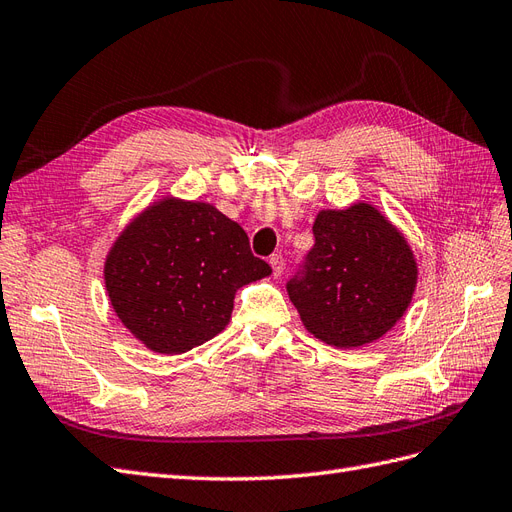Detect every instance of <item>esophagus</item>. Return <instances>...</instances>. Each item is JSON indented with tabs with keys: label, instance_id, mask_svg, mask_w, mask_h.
<instances>
[{
	"label": "esophagus",
	"instance_id": "34e87169",
	"mask_svg": "<svg viewBox=\"0 0 512 512\" xmlns=\"http://www.w3.org/2000/svg\"><path fill=\"white\" fill-rule=\"evenodd\" d=\"M270 266H272V274H274V276H281V274H283V268H285L283 255H272V257H270Z\"/></svg>",
	"mask_w": 512,
	"mask_h": 512
}]
</instances>
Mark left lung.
<instances>
[{
	"instance_id": "obj_1",
	"label": "left lung",
	"mask_w": 512,
	"mask_h": 512,
	"mask_svg": "<svg viewBox=\"0 0 512 512\" xmlns=\"http://www.w3.org/2000/svg\"><path fill=\"white\" fill-rule=\"evenodd\" d=\"M315 244L287 294L313 337L334 347L369 345L405 315L418 264L403 233L371 203L321 210Z\"/></svg>"
}]
</instances>
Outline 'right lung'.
<instances>
[{
    "mask_svg": "<svg viewBox=\"0 0 512 512\" xmlns=\"http://www.w3.org/2000/svg\"><path fill=\"white\" fill-rule=\"evenodd\" d=\"M246 231L210 203L163 197L130 221L105 261L115 315L156 354H184L225 330L236 291L270 276Z\"/></svg>",
    "mask_w": 512,
    "mask_h": 512,
    "instance_id": "1",
    "label": "right lung"
}]
</instances>
